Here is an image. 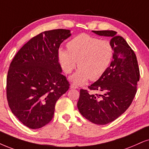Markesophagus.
<instances>
[{
	"label": "esophagus",
	"mask_w": 149,
	"mask_h": 149,
	"mask_svg": "<svg viewBox=\"0 0 149 149\" xmlns=\"http://www.w3.org/2000/svg\"><path fill=\"white\" fill-rule=\"evenodd\" d=\"M70 88H78V86L76 85V84H74V83H72L71 84V86H70Z\"/></svg>",
	"instance_id": "obj_1"
}]
</instances>
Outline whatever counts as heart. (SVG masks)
Listing matches in <instances>:
<instances>
[{
  "mask_svg": "<svg viewBox=\"0 0 149 149\" xmlns=\"http://www.w3.org/2000/svg\"><path fill=\"white\" fill-rule=\"evenodd\" d=\"M67 50L60 49L58 59L67 74L79 69L71 77L76 84L85 83L88 79L96 80L104 74L111 63L114 49L110 41L82 33L69 40Z\"/></svg>",
  "mask_w": 149,
  "mask_h": 149,
  "instance_id": "heart-1",
  "label": "heart"
}]
</instances>
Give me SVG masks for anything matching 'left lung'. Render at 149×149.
Wrapping results in <instances>:
<instances>
[{
	"instance_id": "1",
	"label": "left lung",
	"mask_w": 149,
	"mask_h": 149,
	"mask_svg": "<svg viewBox=\"0 0 149 149\" xmlns=\"http://www.w3.org/2000/svg\"><path fill=\"white\" fill-rule=\"evenodd\" d=\"M100 36H111L114 54L111 65L88 90L80 91L78 109L82 116L95 125H104L116 120L131 104L137 92L140 69L134 52L115 31H93Z\"/></svg>"
}]
</instances>
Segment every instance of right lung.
I'll use <instances>...</instances> for the list:
<instances>
[{"mask_svg": "<svg viewBox=\"0 0 149 149\" xmlns=\"http://www.w3.org/2000/svg\"><path fill=\"white\" fill-rule=\"evenodd\" d=\"M68 29L46 31L17 52L7 76V99L13 114L26 127L40 129L52 120L56 102L69 88L58 59Z\"/></svg>", "mask_w": 149, "mask_h": 149, "instance_id": "obj_1", "label": "right lung"}]
</instances>
